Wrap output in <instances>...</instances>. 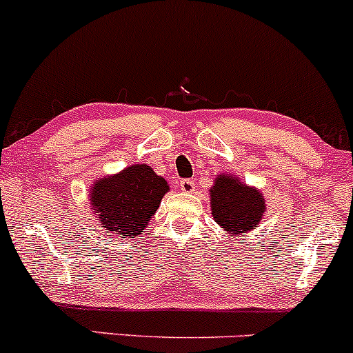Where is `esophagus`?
I'll list each match as a JSON object with an SVG mask.
<instances>
[{
  "mask_svg": "<svg viewBox=\"0 0 353 353\" xmlns=\"http://www.w3.org/2000/svg\"><path fill=\"white\" fill-rule=\"evenodd\" d=\"M179 188L183 192H192L196 189V184H194V181H191V179H181Z\"/></svg>",
  "mask_w": 353,
  "mask_h": 353,
  "instance_id": "obj_1",
  "label": "esophagus"
}]
</instances>
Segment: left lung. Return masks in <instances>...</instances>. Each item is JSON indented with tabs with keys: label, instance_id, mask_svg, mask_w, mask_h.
I'll use <instances>...</instances> for the list:
<instances>
[{
	"label": "left lung",
	"instance_id": "left-lung-1",
	"mask_svg": "<svg viewBox=\"0 0 353 353\" xmlns=\"http://www.w3.org/2000/svg\"><path fill=\"white\" fill-rule=\"evenodd\" d=\"M211 209L216 223L233 238L254 230L266 208L258 191L231 176H219L211 189Z\"/></svg>",
	"mask_w": 353,
	"mask_h": 353
}]
</instances>
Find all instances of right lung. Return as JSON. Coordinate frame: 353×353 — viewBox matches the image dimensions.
Segmentation results:
<instances>
[{
  "instance_id": "right-lung-1",
  "label": "right lung",
  "mask_w": 353,
  "mask_h": 353,
  "mask_svg": "<svg viewBox=\"0 0 353 353\" xmlns=\"http://www.w3.org/2000/svg\"><path fill=\"white\" fill-rule=\"evenodd\" d=\"M169 191L164 177L149 165L135 164L117 176L100 179L92 189V209L110 233L120 236L142 234L154 216L162 196Z\"/></svg>"
}]
</instances>
